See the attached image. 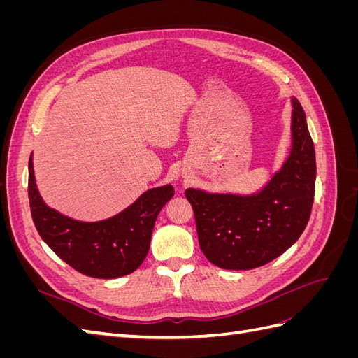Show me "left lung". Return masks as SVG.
Segmentation results:
<instances>
[{
	"mask_svg": "<svg viewBox=\"0 0 358 358\" xmlns=\"http://www.w3.org/2000/svg\"><path fill=\"white\" fill-rule=\"evenodd\" d=\"M289 158L257 196L208 194L188 188L199 243L206 258L229 270H249L272 262L305 231L315 196V148L306 115L292 99Z\"/></svg>",
	"mask_w": 358,
	"mask_h": 358,
	"instance_id": "1",
	"label": "left lung"
}]
</instances>
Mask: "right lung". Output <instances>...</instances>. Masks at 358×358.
Wrapping results in <instances>:
<instances>
[{
	"label": "right lung",
	"instance_id": "obj_1",
	"mask_svg": "<svg viewBox=\"0 0 358 358\" xmlns=\"http://www.w3.org/2000/svg\"><path fill=\"white\" fill-rule=\"evenodd\" d=\"M173 196L171 185L152 188L113 218L80 222L48 208L41 200L29 157L28 199L38 234L61 259L91 278L113 279L133 273L148 255L159 210Z\"/></svg>",
	"mask_w": 358,
	"mask_h": 358
}]
</instances>
